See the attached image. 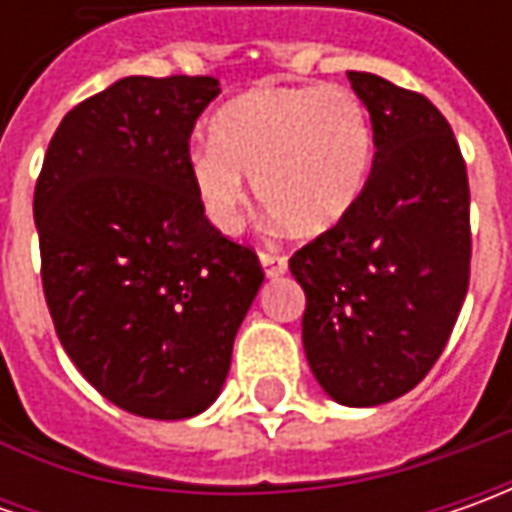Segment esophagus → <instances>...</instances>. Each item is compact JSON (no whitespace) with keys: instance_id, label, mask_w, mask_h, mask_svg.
Here are the masks:
<instances>
[{"instance_id":"34e87169","label":"esophagus","mask_w":512,"mask_h":512,"mask_svg":"<svg viewBox=\"0 0 512 512\" xmlns=\"http://www.w3.org/2000/svg\"><path fill=\"white\" fill-rule=\"evenodd\" d=\"M259 262L265 267L267 276H282L287 270V256H282L279 250H262L259 253Z\"/></svg>"}]
</instances>
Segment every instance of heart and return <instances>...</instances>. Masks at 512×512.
Here are the masks:
<instances>
[{
  "label": "heart",
  "instance_id": "obj_1",
  "mask_svg": "<svg viewBox=\"0 0 512 512\" xmlns=\"http://www.w3.org/2000/svg\"><path fill=\"white\" fill-rule=\"evenodd\" d=\"M373 168V125L364 102L342 85H259L210 122V145L190 153V182L207 222L233 233L247 182L290 236H322L364 193Z\"/></svg>",
  "mask_w": 512,
  "mask_h": 512
}]
</instances>
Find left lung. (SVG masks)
<instances>
[{
  "label": "left lung",
  "instance_id": "1",
  "mask_svg": "<svg viewBox=\"0 0 512 512\" xmlns=\"http://www.w3.org/2000/svg\"><path fill=\"white\" fill-rule=\"evenodd\" d=\"M373 125L356 207L293 253L307 296V364L333 402L373 407L413 390L442 356L470 282V187L439 108L347 70Z\"/></svg>",
  "mask_w": 512,
  "mask_h": 512
}]
</instances>
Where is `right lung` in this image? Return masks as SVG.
I'll list each match as a JSON object with an SVG mask.
<instances>
[{
    "label": "right lung",
    "instance_id": "obj_1",
    "mask_svg": "<svg viewBox=\"0 0 512 512\" xmlns=\"http://www.w3.org/2000/svg\"><path fill=\"white\" fill-rule=\"evenodd\" d=\"M213 76H128L70 110L36 179L42 287L56 336L108 402L190 419L222 393L265 273L207 222L190 133Z\"/></svg>",
    "mask_w": 512,
    "mask_h": 512
}]
</instances>
